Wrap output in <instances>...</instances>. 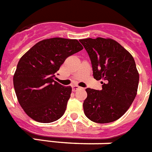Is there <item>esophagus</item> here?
I'll use <instances>...</instances> for the list:
<instances>
[{"instance_id": "obj_1", "label": "esophagus", "mask_w": 152, "mask_h": 152, "mask_svg": "<svg viewBox=\"0 0 152 152\" xmlns=\"http://www.w3.org/2000/svg\"><path fill=\"white\" fill-rule=\"evenodd\" d=\"M81 88V87H79V86H76V85H75V86H72L73 91L77 90V89H78V88Z\"/></svg>"}]
</instances>
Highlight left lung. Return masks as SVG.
Segmentation results:
<instances>
[{
  "label": "left lung",
  "instance_id": "8db88e82",
  "mask_svg": "<svg viewBox=\"0 0 152 152\" xmlns=\"http://www.w3.org/2000/svg\"><path fill=\"white\" fill-rule=\"evenodd\" d=\"M90 58L93 77L102 80V89L87 88L84 113L96 123L115 122L135 99L139 73L130 53L116 41L97 37L79 40Z\"/></svg>",
  "mask_w": 152,
  "mask_h": 152
}]
</instances>
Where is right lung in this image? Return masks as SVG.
<instances>
[{
    "label": "right lung",
    "mask_w": 152,
    "mask_h": 152,
    "mask_svg": "<svg viewBox=\"0 0 152 152\" xmlns=\"http://www.w3.org/2000/svg\"><path fill=\"white\" fill-rule=\"evenodd\" d=\"M82 49L77 40L53 37L37 42L20 58L13 84L29 117L49 123L64 115L72 88L55 82V74L67 57Z\"/></svg>",
    "instance_id": "right-lung-1"
}]
</instances>
